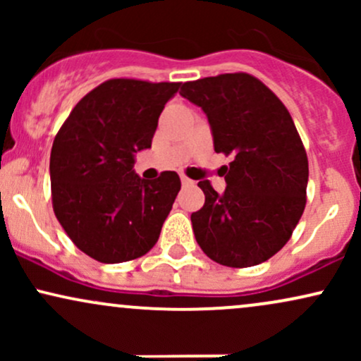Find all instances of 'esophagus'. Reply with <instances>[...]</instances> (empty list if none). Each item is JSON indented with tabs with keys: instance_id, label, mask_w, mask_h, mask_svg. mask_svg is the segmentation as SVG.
<instances>
[{
	"instance_id": "obj_1",
	"label": "esophagus",
	"mask_w": 361,
	"mask_h": 361,
	"mask_svg": "<svg viewBox=\"0 0 361 361\" xmlns=\"http://www.w3.org/2000/svg\"><path fill=\"white\" fill-rule=\"evenodd\" d=\"M181 183H183L185 186H190V185H193V181L190 180L188 176H185V175H181Z\"/></svg>"
}]
</instances>
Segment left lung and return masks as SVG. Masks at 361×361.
Returning a JSON list of instances; mask_svg holds the SVG:
<instances>
[{
    "label": "left lung",
    "instance_id": "8db88e82",
    "mask_svg": "<svg viewBox=\"0 0 361 361\" xmlns=\"http://www.w3.org/2000/svg\"><path fill=\"white\" fill-rule=\"evenodd\" d=\"M180 94L207 114L226 192L198 181L205 204L192 214L195 239L215 263L247 268L292 238L307 202L309 161L287 106L258 78L227 73L181 85Z\"/></svg>",
    "mask_w": 361,
    "mask_h": 361
}]
</instances>
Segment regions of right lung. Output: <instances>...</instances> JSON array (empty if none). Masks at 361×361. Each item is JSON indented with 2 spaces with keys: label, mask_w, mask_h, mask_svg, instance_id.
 Instances as JSON below:
<instances>
[{
  "label": "right lung",
  "mask_w": 361,
  "mask_h": 361,
  "mask_svg": "<svg viewBox=\"0 0 361 361\" xmlns=\"http://www.w3.org/2000/svg\"><path fill=\"white\" fill-rule=\"evenodd\" d=\"M181 82L114 78L82 97L62 123L51 151L57 221L90 258L123 263L159 239L181 188L175 171L154 181L132 169L134 152L151 147L157 118Z\"/></svg>",
  "instance_id": "obj_1"
}]
</instances>
